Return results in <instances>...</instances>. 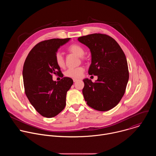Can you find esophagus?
<instances>
[{
  "instance_id": "obj_1",
  "label": "esophagus",
  "mask_w": 156,
  "mask_h": 156,
  "mask_svg": "<svg viewBox=\"0 0 156 156\" xmlns=\"http://www.w3.org/2000/svg\"><path fill=\"white\" fill-rule=\"evenodd\" d=\"M78 81V80L76 79H73V82H76Z\"/></svg>"
}]
</instances>
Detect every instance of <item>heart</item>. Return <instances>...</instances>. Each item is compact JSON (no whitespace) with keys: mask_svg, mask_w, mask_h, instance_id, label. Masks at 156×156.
<instances>
[{"mask_svg":"<svg viewBox=\"0 0 156 156\" xmlns=\"http://www.w3.org/2000/svg\"><path fill=\"white\" fill-rule=\"evenodd\" d=\"M67 51L69 52L71 54H73L78 57H80L81 58H83V56L84 54V48L78 44H73L68 48ZM55 60L56 64L60 68L64 67L65 66V60L62 55V54L59 52H57L55 56ZM84 69L82 66H79L76 68H71L66 70L65 72V75L66 77L73 78V79H78L81 78Z\"/></svg>","mask_w":156,"mask_h":156,"instance_id":"1","label":"heart"}]
</instances>
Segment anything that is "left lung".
<instances>
[{"mask_svg":"<svg viewBox=\"0 0 156 156\" xmlns=\"http://www.w3.org/2000/svg\"><path fill=\"white\" fill-rule=\"evenodd\" d=\"M78 40L88 47L91 53L89 75L98 77L95 82L83 80L84 100L95 110L112 109L123 96L129 79L125 55L117 41L105 34L83 36Z\"/></svg>","mask_w":156,"mask_h":156,"instance_id":"obj_1","label":"left lung"}]
</instances>
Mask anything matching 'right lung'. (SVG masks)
<instances>
[{
	"label": "right lung",
	"instance_id": "add662e5",
	"mask_svg": "<svg viewBox=\"0 0 156 156\" xmlns=\"http://www.w3.org/2000/svg\"><path fill=\"white\" fill-rule=\"evenodd\" d=\"M70 39H51L39 42L24 63L25 94L37 112L44 117L52 118L62 112L66 105V93L73 83L69 77L57 82L52 80L54 74L63 76L55 56L58 49Z\"/></svg>",
	"mask_w": 156,
	"mask_h": 156
}]
</instances>
